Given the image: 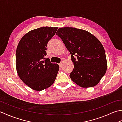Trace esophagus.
Here are the masks:
<instances>
[{
  "instance_id": "1",
  "label": "esophagus",
  "mask_w": 122,
  "mask_h": 122,
  "mask_svg": "<svg viewBox=\"0 0 122 122\" xmlns=\"http://www.w3.org/2000/svg\"><path fill=\"white\" fill-rule=\"evenodd\" d=\"M59 65L60 67H61L62 66V62H60V63H59Z\"/></svg>"
}]
</instances>
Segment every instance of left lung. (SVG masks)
<instances>
[{
  "mask_svg": "<svg viewBox=\"0 0 122 122\" xmlns=\"http://www.w3.org/2000/svg\"><path fill=\"white\" fill-rule=\"evenodd\" d=\"M56 35L70 52L74 69L70 74L82 87L95 86L104 76L107 61L102 43L89 32L72 27L59 28Z\"/></svg>",
  "mask_w": 122,
  "mask_h": 122,
  "instance_id": "8db88e82",
  "label": "left lung"
}]
</instances>
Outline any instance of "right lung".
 I'll return each mask as SVG.
<instances>
[{
  "label": "right lung",
  "instance_id": "1",
  "mask_svg": "<svg viewBox=\"0 0 122 122\" xmlns=\"http://www.w3.org/2000/svg\"><path fill=\"white\" fill-rule=\"evenodd\" d=\"M57 27H43L30 31L20 40L15 53L18 76L25 84L35 91H42L53 84L59 66L45 59L48 41Z\"/></svg>",
  "mask_w": 122,
  "mask_h": 122
}]
</instances>
